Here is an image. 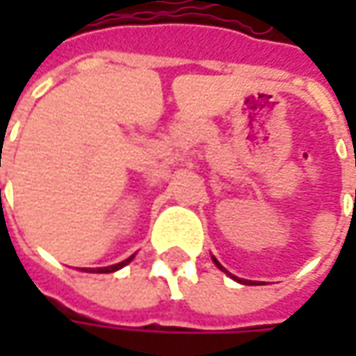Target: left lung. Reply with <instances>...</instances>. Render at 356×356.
<instances>
[{
    "instance_id": "obj_1",
    "label": "left lung",
    "mask_w": 356,
    "mask_h": 356,
    "mask_svg": "<svg viewBox=\"0 0 356 356\" xmlns=\"http://www.w3.org/2000/svg\"><path fill=\"white\" fill-rule=\"evenodd\" d=\"M212 261H213V264H216V267H218V269H220V271H224V273H227V275H229V277H232V280H234V281H238V283H243V285H253V283H255V281H250V280H239V277H236V275H232V273H229V271H227L226 267L222 266V264H220V261H218V259H216V257H213V255H212Z\"/></svg>"
}]
</instances>
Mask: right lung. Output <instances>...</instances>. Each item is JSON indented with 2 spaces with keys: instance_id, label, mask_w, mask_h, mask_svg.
Segmentation results:
<instances>
[{
  "instance_id": "add662e5",
  "label": "right lung",
  "mask_w": 356,
  "mask_h": 356,
  "mask_svg": "<svg viewBox=\"0 0 356 356\" xmlns=\"http://www.w3.org/2000/svg\"><path fill=\"white\" fill-rule=\"evenodd\" d=\"M134 259V255H130V257H127L124 261H120V264H115V266H108V267H97V269H81V271H97V273H113V271H118V269H122L124 266H129L130 261Z\"/></svg>"
}]
</instances>
